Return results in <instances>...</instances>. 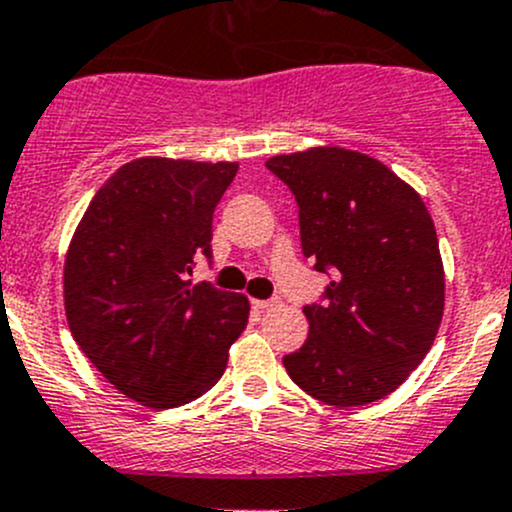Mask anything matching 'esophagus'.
<instances>
[{"label": "esophagus", "instance_id": "1", "mask_svg": "<svg viewBox=\"0 0 512 512\" xmlns=\"http://www.w3.org/2000/svg\"><path fill=\"white\" fill-rule=\"evenodd\" d=\"M251 303H254V308H258V310H268V308H276V305L281 303V300H278V298H268V300H251Z\"/></svg>", "mask_w": 512, "mask_h": 512}]
</instances>
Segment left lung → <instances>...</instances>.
<instances>
[{"instance_id": "obj_1", "label": "left lung", "mask_w": 512, "mask_h": 512, "mask_svg": "<svg viewBox=\"0 0 512 512\" xmlns=\"http://www.w3.org/2000/svg\"><path fill=\"white\" fill-rule=\"evenodd\" d=\"M298 204L300 246L328 273L305 305L308 340L283 357L310 397L360 407L392 394L424 360L444 315V263L419 194L387 165L342 147L266 162Z\"/></svg>"}]
</instances>
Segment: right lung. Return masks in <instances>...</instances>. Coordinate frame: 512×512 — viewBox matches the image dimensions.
I'll return each instance as SVG.
<instances>
[{"instance_id": "right-lung-1", "label": "right lung", "mask_w": 512, "mask_h": 512, "mask_svg": "<svg viewBox=\"0 0 512 512\" xmlns=\"http://www.w3.org/2000/svg\"><path fill=\"white\" fill-rule=\"evenodd\" d=\"M236 170V162H128L98 189L68 246L73 340L145 407H182L209 392L249 323L246 295L189 281L197 258H212L214 209Z\"/></svg>"}]
</instances>
